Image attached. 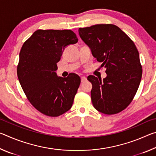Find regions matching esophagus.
Wrapping results in <instances>:
<instances>
[{
    "mask_svg": "<svg viewBox=\"0 0 156 156\" xmlns=\"http://www.w3.org/2000/svg\"><path fill=\"white\" fill-rule=\"evenodd\" d=\"M87 80V78L84 77V76H82L81 77V82L82 83H84V82H85Z\"/></svg>",
    "mask_w": 156,
    "mask_h": 156,
    "instance_id": "obj_1",
    "label": "esophagus"
}]
</instances>
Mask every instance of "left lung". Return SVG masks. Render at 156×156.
Returning a JSON list of instances; mask_svg holds the SVG:
<instances>
[{"label": "left lung", "instance_id": "left-lung-1", "mask_svg": "<svg viewBox=\"0 0 156 156\" xmlns=\"http://www.w3.org/2000/svg\"><path fill=\"white\" fill-rule=\"evenodd\" d=\"M79 35L93 56L106 69L103 80L89 76L95 109L107 115L126 109L138 90L142 78L139 53L131 38L116 25L100 24L79 28Z\"/></svg>", "mask_w": 156, "mask_h": 156}]
</instances>
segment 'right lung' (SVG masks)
I'll list each match as a JSON object with an SVG mask.
<instances>
[{"instance_id": "add662e5", "label": "right lung", "mask_w": 156, "mask_h": 156, "mask_svg": "<svg viewBox=\"0 0 156 156\" xmlns=\"http://www.w3.org/2000/svg\"><path fill=\"white\" fill-rule=\"evenodd\" d=\"M78 41L71 30H38L21 48L18 80L29 101L44 115L57 117L72 106L80 78L73 73L60 77L55 71L65 47Z\"/></svg>"}]
</instances>
